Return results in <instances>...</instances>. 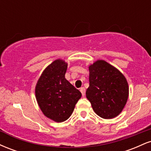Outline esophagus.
I'll return each instance as SVG.
<instances>
[{"label":"esophagus","mask_w":151,"mask_h":151,"mask_svg":"<svg viewBox=\"0 0 151 151\" xmlns=\"http://www.w3.org/2000/svg\"><path fill=\"white\" fill-rule=\"evenodd\" d=\"M80 91L81 92V94H82V96H84V95H85V92H86L85 88H84V87H81L80 88Z\"/></svg>","instance_id":"1"}]
</instances>
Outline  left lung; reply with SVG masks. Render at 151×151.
<instances>
[{
    "mask_svg": "<svg viewBox=\"0 0 151 151\" xmlns=\"http://www.w3.org/2000/svg\"><path fill=\"white\" fill-rule=\"evenodd\" d=\"M89 86L86 96L93 110L105 119L121 114L129 98V88L124 75L104 60H99L89 65Z\"/></svg>",
    "mask_w": 151,
    "mask_h": 151,
    "instance_id": "1",
    "label": "left lung"
}]
</instances>
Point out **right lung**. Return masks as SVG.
<instances>
[{"label":"right lung","mask_w":151,"mask_h":151,"mask_svg":"<svg viewBox=\"0 0 151 151\" xmlns=\"http://www.w3.org/2000/svg\"><path fill=\"white\" fill-rule=\"evenodd\" d=\"M67 63L55 60L45 69L35 86V97L42 112L55 122L69 119L81 98L79 90L65 79Z\"/></svg>","instance_id":"add662e5"}]
</instances>
